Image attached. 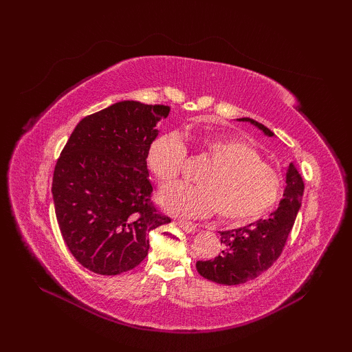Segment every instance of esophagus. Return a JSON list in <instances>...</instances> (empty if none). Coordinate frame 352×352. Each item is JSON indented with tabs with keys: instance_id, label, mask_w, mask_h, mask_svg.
Wrapping results in <instances>:
<instances>
[{
	"instance_id": "34e87169",
	"label": "esophagus",
	"mask_w": 352,
	"mask_h": 352,
	"mask_svg": "<svg viewBox=\"0 0 352 352\" xmlns=\"http://www.w3.org/2000/svg\"><path fill=\"white\" fill-rule=\"evenodd\" d=\"M180 229H184L186 233H194L197 230V225L192 221H188V220H177L176 221Z\"/></svg>"
}]
</instances>
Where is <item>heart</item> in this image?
Here are the masks:
<instances>
[{"mask_svg": "<svg viewBox=\"0 0 352 352\" xmlns=\"http://www.w3.org/2000/svg\"><path fill=\"white\" fill-rule=\"evenodd\" d=\"M201 154L211 163L198 177L201 186L182 182L160 189L158 202L176 216H219L233 225L257 221L278 206L283 194L282 175L263 163L251 145L226 133L198 138ZM186 157V146L177 133L157 136L148 146L146 166L162 182L177 177Z\"/></svg>", "mask_w": 352, "mask_h": 352, "instance_id": "obj_1", "label": "heart"}]
</instances>
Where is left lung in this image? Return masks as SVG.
<instances>
[{"label": "left lung", "mask_w": 352, "mask_h": 352, "mask_svg": "<svg viewBox=\"0 0 352 352\" xmlns=\"http://www.w3.org/2000/svg\"><path fill=\"white\" fill-rule=\"evenodd\" d=\"M238 120L258 127L265 136H274L264 124L248 117ZM302 194V177L291 163L286 170V188L278 210H274L269 219H260L243 228L219 232L223 250L212 260L197 261L198 273L202 278L221 285H239L258 278L282 254L300 211Z\"/></svg>", "instance_id": "8db88e82"}]
</instances>
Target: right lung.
<instances>
[{"mask_svg": "<svg viewBox=\"0 0 352 352\" xmlns=\"http://www.w3.org/2000/svg\"><path fill=\"white\" fill-rule=\"evenodd\" d=\"M167 105L120 101L82 119L54 168L52 199L69 251L85 269L114 276L136 267L148 233L170 219L151 202L146 151Z\"/></svg>", "mask_w": 352, "mask_h": 352, "instance_id": "1", "label": "right lung"}]
</instances>
